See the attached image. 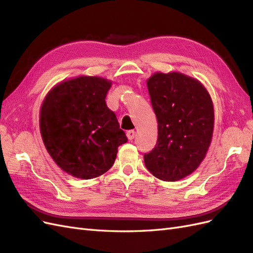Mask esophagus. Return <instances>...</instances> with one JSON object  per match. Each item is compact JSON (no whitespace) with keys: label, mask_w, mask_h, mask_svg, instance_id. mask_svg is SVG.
I'll return each mask as SVG.
<instances>
[{"label":"esophagus","mask_w":253,"mask_h":253,"mask_svg":"<svg viewBox=\"0 0 253 253\" xmlns=\"http://www.w3.org/2000/svg\"><path fill=\"white\" fill-rule=\"evenodd\" d=\"M135 136H136V133L135 131H133V129H129V131L126 132V137L128 140H133L135 138Z\"/></svg>","instance_id":"esophagus-1"}]
</instances>
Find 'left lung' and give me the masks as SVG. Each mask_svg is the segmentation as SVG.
I'll return each mask as SVG.
<instances>
[{
	"label": "left lung",
	"instance_id": "8db88e82",
	"mask_svg": "<svg viewBox=\"0 0 253 253\" xmlns=\"http://www.w3.org/2000/svg\"><path fill=\"white\" fill-rule=\"evenodd\" d=\"M147 86L158 138L143 155L144 165L158 179L179 180L193 173L208 152L214 127L212 99L200 81L178 72L153 74Z\"/></svg>",
	"mask_w": 253,
	"mask_h": 253
}]
</instances>
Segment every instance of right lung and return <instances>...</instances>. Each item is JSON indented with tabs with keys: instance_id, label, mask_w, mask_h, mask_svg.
Returning <instances> with one entry per match:
<instances>
[{
	"instance_id": "add662e5",
	"label": "right lung",
	"mask_w": 253,
	"mask_h": 253,
	"mask_svg": "<svg viewBox=\"0 0 253 253\" xmlns=\"http://www.w3.org/2000/svg\"><path fill=\"white\" fill-rule=\"evenodd\" d=\"M112 81L79 76L53 86L40 110V132L48 154L74 177L95 178L114 165L126 133L105 103Z\"/></svg>"
}]
</instances>
